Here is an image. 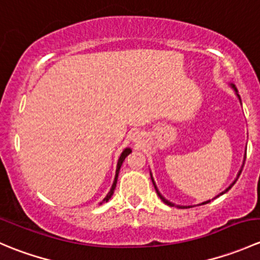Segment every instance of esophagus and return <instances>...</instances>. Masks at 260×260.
<instances>
[{
	"instance_id": "esophagus-1",
	"label": "esophagus",
	"mask_w": 260,
	"mask_h": 260,
	"mask_svg": "<svg viewBox=\"0 0 260 260\" xmlns=\"http://www.w3.org/2000/svg\"><path fill=\"white\" fill-rule=\"evenodd\" d=\"M140 140V135H133V142H137Z\"/></svg>"
}]
</instances>
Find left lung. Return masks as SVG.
I'll return each instance as SVG.
<instances>
[{"instance_id": "8db88e82", "label": "left lung", "mask_w": 260, "mask_h": 260, "mask_svg": "<svg viewBox=\"0 0 260 260\" xmlns=\"http://www.w3.org/2000/svg\"><path fill=\"white\" fill-rule=\"evenodd\" d=\"M229 85H230V86H232V88H233V89H234L235 94H237L238 99H239L240 104H242V99H240V95H239V94H238V89H237V88H235V85H234V84H233V83H230V84H229ZM245 156H246V148H245ZM244 162H245V157H244V161H243V165H242V169H240V170H239V172H238V175H237V179H235L234 181H233V182H232V183H230V185H229V187H226V188H225V190H224V191H222V192H220V193H219V195H216V196H215V198H214V199L219 198V196H220V195H224V193H225V192H228V191H229V190H230V188H232V187H233V186H234V183H235V182H237V180H238V179H239L240 174H242V170H243V167H244ZM149 175H151V180H152V182H153V186H154V188H156V192H157V195H158V196H159V199H161V200H162V201H164V203H165V204H166V205H169V206H176V208H179V209H188V208H193V206H199V205H205V204H209V203H210V201H211V200H206V201H204V203H201V204H198V205H176V204H174V203H171V201H169V200H167V199H166V198H165V196H162V193H161V192H159V190H158V188H157V186H156V182H154V180H153V176H152L151 171H149ZM214 199H212V200H214Z\"/></svg>"}]
</instances>
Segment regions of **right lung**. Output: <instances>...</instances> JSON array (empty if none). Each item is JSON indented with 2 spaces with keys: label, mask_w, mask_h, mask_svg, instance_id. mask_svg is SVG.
<instances>
[{
  "label": "right lung",
  "mask_w": 260,
  "mask_h": 260,
  "mask_svg": "<svg viewBox=\"0 0 260 260\" xmlns=\"http://www.w3.org/2000/svg\"><path fill=\"white\" fill-rule=\"evenodd\" d=\"M131 152H132V149L129 148V147H127V148H124L123 149V152L122 153H120V156H119V158H118V164H117V170H115V176H114V181H113V185H112V187H111V190H109V192L107 193V196L106 198L103 199V200L101 201V203H99V205H102V204H104V203H108L109 201V199L112 198V196H113V193H114V190H115V186H117V180H118V174H119V170H120V166H122V164H123V161H124L125 159V157L128 156V154L131 153Z\"/></svg>",
  "instance_id": "1"
}]
</instances>
